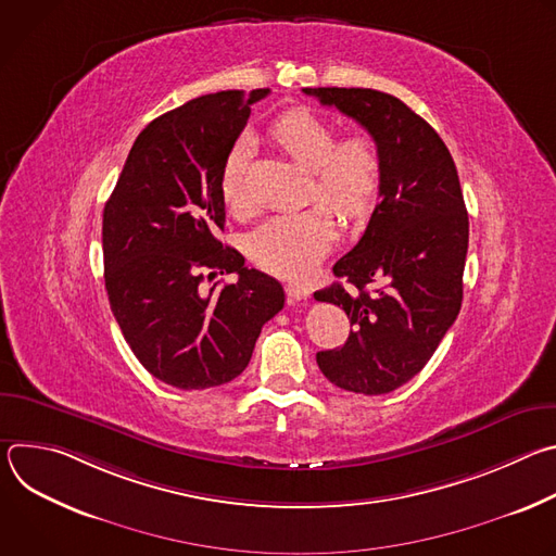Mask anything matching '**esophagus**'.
<instances>
[{
    "mask_svg": "<svg viewBox=\"0 0 556 556\" xmlns=\"http://www.w3.org/2000/svg\"><path fill=\"white\" fill-rule=\"evenodd\" d=\"M286 294H288L290 303H296V301H303L309 296V288H305L301 283H286Z\"/></svg>",
    "mask_w": 556,
    "mask_h": 556,
    "instance_id": "34e87169",
    "label": "esophagus"
}]
</instances>
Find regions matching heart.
Here are the masks:
<instances>
[{
    "instance_id": "obj_1",
    "label": "heart",
    "mask_w": 556,
    "mask_h": 556,
    "mask_svg": "<svg viewBox=\"0 0 556 556\" xmlns=\"http://www.w3.org/2000/svg\"><path fill=\"white\" fill-rule=\"evenodd\" d=\"M273 140L296 165L312 174L309 198L326 202L345 219L365 217L380 193L382 161L369 136H348L337 142V131L307 110L283 114L270 129ZM249 144L237 142L224 157L219 195L226 208L244 215L251 208L247 193ZM337 242V224L326 206L275 215L253 230L251 257L281 277H305Z\"/></svg>"
}]
</instances>
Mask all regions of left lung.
<instances>
[{
	"mask_svg": "<svg viewBox=\"0 0 556 556\" xmlns=\"http://www.w3.org/2000/svg\"><path fill=\"white\" fill-rule=\"evenodd\" d=\"M303 92L361 123L382 161L380 202L332 268L345 283L314 292L343 307L352 326L345 345L316 363L345 391L389 393L427 365L462 307L468 213L457 169L438 131L401 99L369 88Z\"/></svg>",
	"mask_w": 556,
	"mask_h": 556,
	"instance_id": "8db88e82",
	"label": "left lung"
}]
</instances>
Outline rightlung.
<instances>
[{"mask_svg": "<svg viewBox=\"0 0 556 556\" xmlns=\"http://www.w3.org/2000/svg\"><path fill=\"white\" fill-rule=\"evenodd\" d=\"M270 90L198 97L151 121L136 138L103 211L105 290L142 367L178 389L240 376L266 321L283 307L277 279L224 247L219 176ZM217 274L230 285L203 288Z\"/></svg>", "mask_w": 556, "mask_h": 556, "instance_id": "right-lung-1", "label": "right lung"}]
</instances>
